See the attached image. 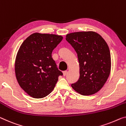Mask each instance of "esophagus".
I'll list each match as a JSON object with an SVG mask.
<instances>
[{
    "mask_svg": "<svg viewBox=\"0 0 126 126\" xmlns=\"http://www.w3.org/2000/svg\"><path fill=\"white\" fill-rule=\"evenodd\" d=\"M63 76H66V74H67V71H63Z\"/></svg>",
    "mask_w": 126,
    "mask_h": 126,
    "instance_id": "1",
    "label": "esophagus"
}]
</instances>
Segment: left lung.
Instances as JSON below:
<instances>
[{
    "label": "left lung",
    "mask_w": 126,
    "mask_h": 126,
    "mask_svg": "<svg viewBox=\"0 0 126 126\" xmlns=\"http://www.w3.org/2000/svg\"><path fill=\"white\" fill-rule=\"evenodd\" d=\"M66 40L76 51L79 65L80 77L72 88L84 96L99 91L111 70L110 52L105 40L92 31L67 34Z\"/></svg>",
    "instance_id": "8db88e82"
}]
</instances>
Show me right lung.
Segmentation results:
<instances>
[{"label": "right lung", "mask_w": 126, "mask_h": 126, "mask_svg": "<svg viewBox=\"0 0 126 126\" xmlns=\"http://www.w3.org/2000/svg\"><path fill=\"white\" fill-rule=\"evenodd\" d=\"M63 37L35 32L21 44L15 60V74L19 85L29 95L41 98L55 88L63 75L52 58V52Z\"/></svg>", "instance_id": "add662e5"}]
</instances>
